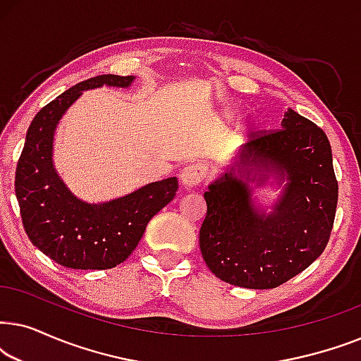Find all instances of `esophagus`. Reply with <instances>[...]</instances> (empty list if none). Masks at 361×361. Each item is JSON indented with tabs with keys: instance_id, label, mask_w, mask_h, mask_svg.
Instances as JSON below:
<instances>
[{
	"instance_id": "34e87169",
	"label": "esophagus",
	"mask_w": 361,
	"mask_h": 361,
	"mask_svg": "<svg viewBox=\"0 0 361 361\" xmlns=\"http://www.w3.org/2000/svg\"><path fill=\"white\" fill-rule=\"evenodd\" d=\"M205 176V167L202 164H190L182 169L179 179L180 184L185 187V189H192V187L199 185L202 179Z\"/></svg>"
}]
</instances>
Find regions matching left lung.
<instances>
[{
	"label": "left lung",
	"instance_id": "obj_1",
	"mask_svg": "<svg viewBox=\"0 0 361 361\" xmlns=\"http://www.w3.org/2000/svg\"><path fill=\"white\" fill-rule=\"evenodd\" d=\"M251 136L204 194L207 215L199 241L219 279L273 289L322 255L334 226L338 184L325 133L290 108L281 130ZM268 183L283 189L266 212L254 192Z\"/></svg>",
	"mask_w": 361,
	"mask_h": 361
}]
</instances>
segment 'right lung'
Segmentation results:
<instances>
[{"label": "right lung", "mask_w": 361, "mask_h": 361, "mask_svg": "<svg viewBox=\"0 0 361 361\" xmlns=\"http://www.w3.org/2000/svg\"><path fill=\"white\" fill-rule=\"evenodd\" d=\"M135 75H98L68 88L29 125L14 189L24 230L44 255L71 269H110L130 256L147 224L174 199L177 177L151 182L98 204L78 199L54 167V135L66 111L85 90L128 88Z\"/></svg>", "instance_id": "obj_1"}]
</instances>
